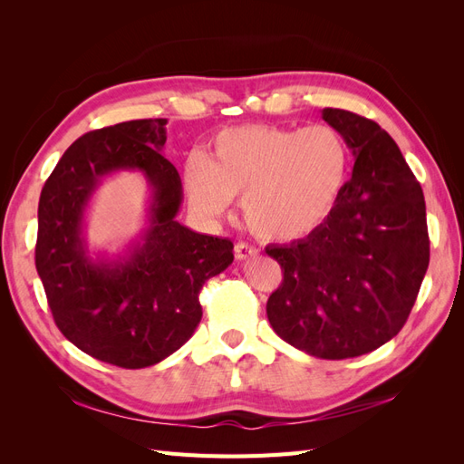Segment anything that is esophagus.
Wrapping results in <instances>:
<instances>
[{
  "instance_id": "obj_1",
  "label": "esophagus",
  "mask_w": 464,
  "mask_h": 464,
  "mask_svg": "<svg viewBox=\"0 0 464 464\" xmlns=\"http://www.w3.org/2000/svg\"><path fill=\"white\" fill-rule=\"evenodd\" d=\"M234 254H236L237 261H244V259H249V257H256L257 256V249L254 246L246 244V242H240V244H236Z\"/></svg>"
}]
</instances>
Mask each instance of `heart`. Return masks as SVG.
Listing matches in <instances>:
<instances>
[{
	"label": "heart",
	"instance_id": "obj_1",
	"mask_svg": "<svg viewBox=\"0 0 464 464\" xmlns=\"http://www.w3.org/2000/svg\"><path fill=\"white\" fill-rule=\"evenodd\" d=\"M346 168V143L331 125H242L218 133L207 159L193 154L184 181L199 215L218 218L242 198L251 232L266 242H292L329 218Z\"/></svg>",
	"mask_w": 464,
	"mask_h": 464
}]
</instances>
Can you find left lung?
I'll return each mask as SVG.
<instances>
[{
    "label": "left lung",
    "mask_w": 464,
    "mask_h": 464,
    "mask_svg": "<svg viewBox=\"0 0 464 464\" xmlns=\"http://www.w3.org/2000/svg\"><path fill=\"white\" fill-rule=\"evenodd\" d=\"M321 118L353 150V176L317 230L265 249L285 269L266 317L302 353L344 360L385 344L409 319L430 263L426 201L375 121L339 108Z\"/></svg>",
    "instance_id": "obj_1"
}]
</instances>
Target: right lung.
I'll return each mask as SVG.
<instances>
[{
	"mask_svg": "<svg viewBox=\"0 0 464 464\" xmlns=\"http://www.w3.org/2000/svg\"><path fill=\"white\" fill-rule=\"evenodd\" d=\"M166 120H131L79 137L46 179L38 203L36 271L55 325L89 356L111 366L149 368L198 329L199 290L234 261L227 237L176 220L184 189L164 159ZM118 171L150 186L148 224L118 256H92L84 217L95 189Z\"/></svg>",
	"mask_w": 464,
	"mask_h": 464,
	"instance_id": "1",
	"label": "right lung"
}]
</instances>
